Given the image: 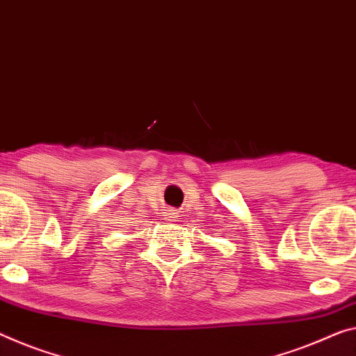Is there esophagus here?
I'll return each mask as SVG.
<instances>
[{
  "label": "esophagus",
  "instance_id": "obj_1",
  "mask_svg": "<svg viewBox=\"0 0 356 356\" xmlns=\"http://www.w3.org/2000/svg\"><path fill=\"white\" fill-rule=\"evenodd\" d=\"M165 220L167 221H178V213L175 210H165Z\"/></svg>",
  "mask_w": 356,
  "mask_h": 356
}]
</instances>
